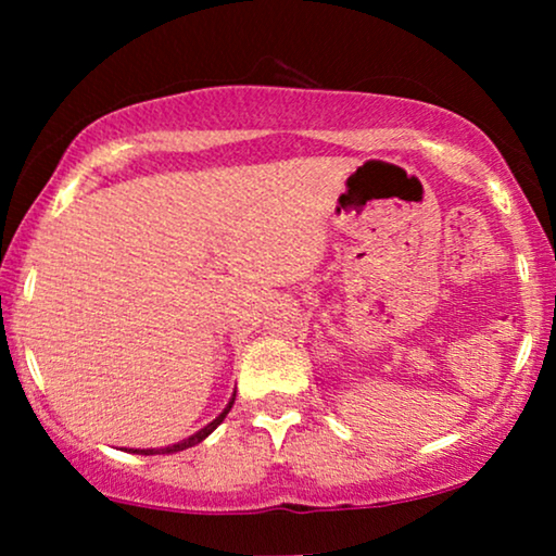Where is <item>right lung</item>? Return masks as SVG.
I'll return each instance as SVG.
<instances>
[{"label": "right lung", "mask_w": 556, "mask_h": 556, "mask_svg": "<svg viewBox=\"0 0 556 556\" xmlns=\"http://www.w3.org/2000/svg\"><path fill=\"white\" fill-rule=\"evenodd\" d=\"M232 402H235V394H232V400L227 402V407L223 409V413H219L215 420L212 422H207L204 425L202 430H197L194 435H189V438H185V440H179V443H174V445H166V447H128V453H139V455H154V453H179V451H187V447H192V445H197V443H202L204 438L210 435V432H215L217 430V425L225 420V415L230 413V407H232Z\"/></svg>", "instance_id": "obj_1"}]
</instances>
